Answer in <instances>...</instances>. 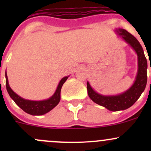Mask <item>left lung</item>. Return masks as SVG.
I'll return each mask as SVG.
<instances>
[{"instance_id":"1","label":"left lung","mask_w":151,"mask_h":151,"mask_svg":"<svg viewBox=\"0 0 151 151\" xmlns=\"http://www.w3.org/2000/svg\"><path fill=\"white\" fill-rule=\"evenodd\" d=\"M117 31L121 37L132 47L137 54L138 72L134 83L128 91L122 94L112 96H105L95 92L89 83H87L88 93L91 99L110 111L123 110L132 106L139 98L147 84V63L141 45L137 39L127 30L118 29Z\"/></svg>"}]
</instances>
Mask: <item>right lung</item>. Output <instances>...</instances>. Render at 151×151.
<instances>
[{"mask_svg":"<svg viewBox=\"0 0 151 151\" xmlns=\"http://www.w3.org/2000/svg\"><path fill=\"white\" fill-rule=\"evenodd\" d=\"M67 79H68V77H65L60 80L55 93L49 99L39 101H29V100H25L21 98L11 89L9 85L6 71V90L10 97L22 110L32 115H44V114L50 112L55 106H57L60 99V90H61L63 83L66 82Z\"/></svg>","mask_w":151,"mask_h":151,"instance_id":"1","label":"right lung"}]
</instances>
